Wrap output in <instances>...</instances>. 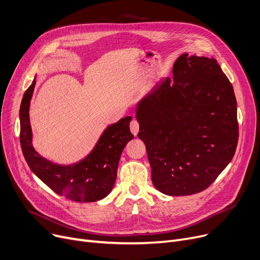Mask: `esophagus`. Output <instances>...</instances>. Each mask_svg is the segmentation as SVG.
I'll return each instance as SVG.
<instances>
[{"instance_id":"obj_1","label":"esophagus","mask_w":260,"mask_h":260,"mask_svg":"<svg viewBox=\"0 0 260 260\" xmlns=\"http://www.w3.org/2000/svg\"><path fill=\"white\" fill-rule=\"evenodd\" d=\"M131 132L134 136H137L138 132H139V122L137 120H133L131 122V125H129Z\"/></svg>"}]
</instances>
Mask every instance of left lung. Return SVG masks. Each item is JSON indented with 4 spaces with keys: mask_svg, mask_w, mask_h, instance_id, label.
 <instances>
[{
    "mask_svg": "<svg viewBox=\"0 0 260 260\" xmlns=\"http://www.w3.org/2000/svg\"><path fill=\"white\" fill-rule=\"evenodd\" d=\"M136 119L153 184L166 195L202 192L234 157L237 102L214 58L181 54L173 79H162L138 102Z\"/></svg>",
    "mask_w": 260,
    "mask_h": 260,
    "instance_id": "1",
    "label": "left lung"
}]
</instances>
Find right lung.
I'll return each instance as SVG.
<instances>
[{
    "mask_svg": "<svg viewBox=\"0 0 260 260\" xmlns=\"http://www.w3.org/2000/svg\"><path fill=\"white\" fill-rule=\"evenodd\" d=\"M35 79L25 91L20 106V141L27 165L41 181L60 196L78 202H93L105 198L114 187L123 148L134 138L129 131L132 117H124L106 126L83 159L72 165L52 162L41 156L32 145L29 107Z\"/></svg>",
    "mask_w": 260,
    "mask_h": 260,
    "instance_id": "add662e5",
    "label": "right lung"
}]
</instances>
